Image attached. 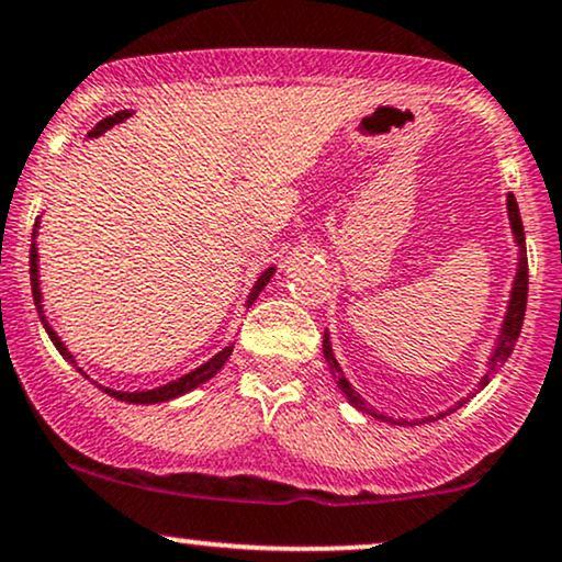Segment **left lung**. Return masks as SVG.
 Returning a JSON list of instances; mask_svg holds the SVG:
<instances>
[{
	"instance_id": "obj_1",
	"label": "left lung",
	"mask_w": 562,
	"mask_h": 562,
	"mask_svg": "<svg viewBox=\"0 0 562 562\" xmlns=\"http://www.w3.org/2000/svg\"><path fill=\"white\" fill-rule=\"evenodd\" d=\"M508 216H510V227H513V235H516V246H518V267H516V280H513V290H510V301H508V311H505V319H503V329H499L497 335V342H495V350H492L490 356V363H486V371L482 376V382H479V390L484 387V384H490L492 376L497 374L499 369H503V363L508 361L513 348H516L518 342V335H520V327H524V316H526V299H529V259H526V235H524V222H520V212H518V204H516V195L508 193ZM324 358H327V367L333 371V380L337 387L342 390V395L348 397V403L353 405V408L363 411V414L374 416V418H382V422H390V424H427V422H437V418H445L452 411L461 408L463 403H469V397H461L456 405H450L448 411H442V414L437 416H429V418H414V422H405V418H390L384 414H376L371 405L363 401L361 395L353 390V384L346 380V374H342L340 363H337V358L333 353V342H329V333L324 329Z\"/></svg>"
}]
</instances>
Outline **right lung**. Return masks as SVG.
Returning a JSON list of instances; mask_svg holds the SVG:
<instances>
[{"label":"right lung","mask_w":562,"mask_h":562,"mask_svg":"<svg viewBox=\"0 0 562 562\" xmlns=\"http://www.w3.org/2000/svg\"><path fill=\"white\" fill-rule=\"evenodd\" d=\"M131 114H133L131 110H123V112H114V114H110V117H104V120H101V123H99L97 127H93L91 133H88V138H99V135L110 131L112 125H117V123H125V120L131 117ZM36 233H38V220H36V225H33V238H36ZM274 272H277V267H269V269H263V272L259 274V280L254 282L251 293H248V301H246V306H251V303H254L256 299H259V293H261L263 288H267V282L272 280ZM31 290H33V303H36V311H38V319H42L44 329H46V335H49V340L54 342V348H57V350H59V356H65L67 361H70L72 367H76V369L80 371V374H83L86 380H88V374H86L83 369L78 367V363H76V358H72V353H70V350H67V346H65V342H63V337H59L57 333H54V327H52L49 319H46V314H44V295H42V280H38V248H36V240L31 243ZM233 348H235V342H229V346L222 348L220 353L209 358L206 363H201L199 369L188 371V374L178 376V380H172V382L161 384V387H154V390H135V392H123V390H112V387H104V384H99V382H93V384H97V387H99L101 392H106V395L114 397V401H123V403H135V405L167 403V401H175V397L186 395V392L195 390V387H199V384H204V382L212 380V376L216 374V371H220L222 367H225V361H227V358L233 356Z\"/></svg>","instance_id":"obj_1"}]
</instances>
